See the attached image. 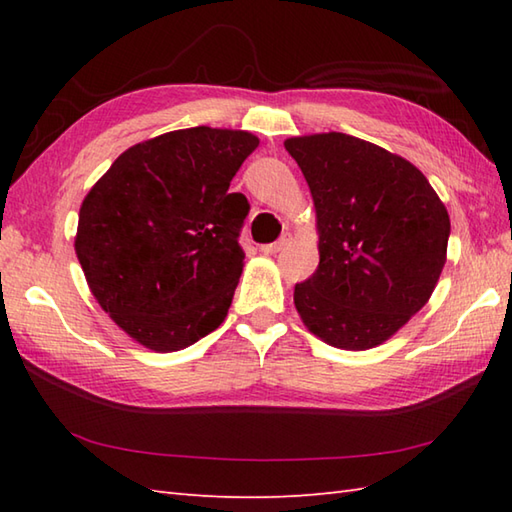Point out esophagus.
Instances as JSON below:
<instances>
[{
  "instance_id": "esophagus-1",
  "label": "esophagus",
  "mask_w": 512,
  "mask_h": 512,
  "mask_svg": "<svg viewBox=\"0 0 512 512\" xmlns=\"http://www.w3.org/2000/svg\"><path fill=\"white\" fill-rule=\"evenodd\" d=\"M288 244H290V237H281V239H277V242H273V244L262 246V253L264 255H275V253H279V250H284Z\"/></svg>"
}]
</instances>
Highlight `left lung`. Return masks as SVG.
<instances>
[{"mask_svg": "<svg viewBox=\"0 0 512 512\" xmlns=\"http://www.w3.org/2000/svg\"><path fill=\"white\" fill-rule=\"evenodd\" d=\"M284 147L317 211L319 268L295 286L303 325L339 350L385 343L436 290L447 206L409 160L356 136H292Z\"/></svg>", "mask_w": 512, "mask_h": 512, "instance_id": "obj_1", "label": "left lung"}]
</instances>
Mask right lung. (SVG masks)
<instances>
[{
  "mask_svg": "<svg viewBox=\"0 0 512 512\" xmlns=\"http://www.w3.org/2000/svg\"><path fill=\"white\" fill-rule=\"evenodd\" d=\"M257 145L244 129H176L123 151L85 195L74 237L83 275L147 350H184L226 319L250 209L228 187Z\"/></svg>",
  "mask_w": 512,
  "mask_h": 512,
  "instance_id": "right-lung-1",
  "label": "right lung"
}]
</instances>
